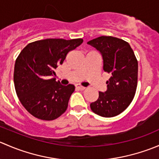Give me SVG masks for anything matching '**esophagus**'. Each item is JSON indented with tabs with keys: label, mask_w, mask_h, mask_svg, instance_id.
I'll return each instance as SVG.
<instances>
[{
	"label": "esophagus",
	"mask_w": 159,
	"mask_h": 159,
	"mask_svg": "<svg viewBox=\"0 0 159 159\" xmlns=\"http://www.w3.org/2000/svg\"><path fill=\"white\" fill-rule=\"evenodd\" d=\"M75 88H76L77 89L80 90V91H83V90L85 89V88L83 87V86H81V85H80V84H76V85H75Z\"/></svg>",
	"instance_id": "1"
}]
</instances>
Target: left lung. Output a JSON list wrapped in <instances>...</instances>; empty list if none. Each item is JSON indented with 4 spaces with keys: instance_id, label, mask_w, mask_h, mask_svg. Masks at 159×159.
Segmentation results:
<instances>
[{
    "instance_id": "8db88e82",
    "label": "left lung",
    "mask_w": 159,
    "mask_h": 159,
    "mask_svg": "<svg viewBox=\"0 0 159 159\" xmlns=\"http://www.w3.org/2000/svg\"><path fill=\"white\" fill-rule=\"evenodd\" d=\"M88 44L101 52L103 69L110 74L107 91H99L91 109L105 118L116 116L132 102L138 84V61L131 46L125 41L111 36H101Z\"/></svg>"
}]
</instances>
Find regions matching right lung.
Listing matches in <instances>:
<instances>
[{"label":"right lung","instance_id":"right-lung-1","mask_svg":"<svg viewBox=\"0 0 159 159\" xmlns=\"http://www.w3.org/2000/svg\"><path fill=\"white\" fill-rule=\"evenodd\" d=\"M82 42L81 38H48L30 43L20 51L14 65V87L20 103L34 117L51 121L67 110L75 86L61 85L51 77L68 53Z\"/></svg>","mask_w":159,"mask_h":159}]
</instances>
